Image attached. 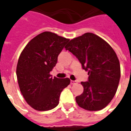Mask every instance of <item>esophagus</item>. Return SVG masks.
I'll return each instance as SVG.
<instances>
[{"label": "esophagus", "mask_w": 131, "mask_h": 131, "mask_svg": "<svg viewBox=\"0 0 131 131\" xmlns=\"http://www.w3.org/2000/svg\"><path fill=\"white\" fill-rule=\"evenodd\" d=\"M77 84V82L76 81H73V80H71V85H74V84Z\"/></svg>", "instance_id": "obj_1"}]
</instances>
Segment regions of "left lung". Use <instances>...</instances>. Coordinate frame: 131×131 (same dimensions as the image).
<instances>
[{
    "mask_svg": "<svg viewBox=\"0 0 131 131\" xmlns=\"http://www.w3.org/2000/svg\"><path fill=\"white\" fill-rule=\"evenodd\" d=\"M88 71V82H82L84 92L76 96L78 105L88 111L101 110L113 99L120 78V65L112 47L91 32L70 41L65 47Z\"/></svg>",
    "mask_w": 131,
    "mask_h": 131,
    "instance_id": "left-lung-1",
    "label": "left lung"
}]
</instances>
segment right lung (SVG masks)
<instances>
[{
  "instance_id": "1",
  "label": "right lung",
  "mask_w": 131,
  "mask_h": 131,
  "mask_svg": "<svg viewBox=\"0 0 131 131\" xmlns=\"http://www.w3.org/2000/svg\"><path fill=\"white\" fill-rule=\"evenodd\" d=\"M69 41L55 33L44 32L33 38L19 56L16 69L19 89L35 110L47 111L56 107L60 93L69 85V78H53L49 74Z\"/></svg>"
}]
</instances>
